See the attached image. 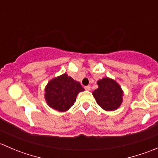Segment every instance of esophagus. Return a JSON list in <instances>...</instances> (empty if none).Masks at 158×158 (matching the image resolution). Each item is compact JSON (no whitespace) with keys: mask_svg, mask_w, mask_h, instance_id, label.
<instances>
[{"mask_svg":"<svg viewBox=\"0 0 158 158\" xmlns=\"http://www.w3.org/2000/svg\"><path fill=\"white\" fill-rule=\"evenodd\" d=\"M85 89L86 91H89L91 89V87H90V85H87V86H85Z\"/></svg>","mask_w":158,"mask_h":158,"instance_id":"1","label":"esophagus"}]
</instances>
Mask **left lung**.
<instances>
[{"mask_svg":"<svg viewBox=\"0 0 158 158\" xmlns=\"http://www.w3.org/2000/svg\"><path fill=\"white\" fill-rule=\"evenodd\" d=\"M98 88L92 94L100 107L106 111H112L122 102L123 92L115 81L109 78H103L98 81Z\"/></svg>","mask_w":158,"mask_h":158,"instance_id":"1","label":"left lung"}]
</instances>
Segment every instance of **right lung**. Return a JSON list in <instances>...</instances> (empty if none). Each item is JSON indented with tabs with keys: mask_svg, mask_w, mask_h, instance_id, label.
Here are the masks:
<instances>
[{
	"mask_svg": "<svg viewBox=\"0 0 158 158\" xmlns=\"http://www.w3.org/2000/svg\"><path fill=\"white\" fill-rule=\"evenodd\" d=\"M84 91L79 82L63 74L52 79L45 89V98L47 104L60 111H67L74 104L76 98Z\"/></svg>",
	"mask_w": 158,
	"mask_h": 158,
	"instance_id": "right-lung-1",
	"label": "right lung"
}]
</instances>
